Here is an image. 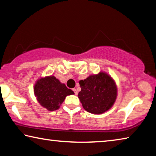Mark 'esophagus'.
<instances>
[{
	"label": "esophagus",
	"instance_id": "34e87169",
	"mask_svg": "<svg viewBox=\"0 0 156 156\" xmlns=\"http://www.w3.org/2000/svg\"><path fill=\"white\" fill-rule=\"evenodd\" d=\"M73 91H74V93H75V95H77L78 94V91H77V89H75V88H73Z\"/></svg>",
	"mask_w": 156,
	"mask_h": 156
}]
</instances>
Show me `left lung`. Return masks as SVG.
Instances as JSON below:
<instances>
[{"label": "left lung", "instance_id": "left-lung-1", "mask_svg": "<svg viewBox=\"0 0 156 156\" xmlns=\"http://www.w3.org/2000/svg\"><path fill=\"white\" fill-rule=\"evenodd\" d=\"M81 91L78 98L84 110L93 114H102L114 105L118 87L114 79L107 72L91 74L79 81Z\"/></svg>", "mask_w": 156, "mask_h": 156}]
</instances>
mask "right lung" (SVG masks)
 <instances>
[{
    "label": "right lung",
    "mask_w": 156,
    "mask_h": 156,
    "mask_svg": "<svg viewBox=\"0 0 156 156\" xmlns=\"http://www.w3.org/2000/svg\"><path fill=\"white\" fill-rule=\"evenodd\" d=\"M34 93L39 105L49 112L58 109L66 97L74 94L53 75L39 78L34 84Z\"/></svg>",
    "instance_id": "obj_1"
}]
</instances>
